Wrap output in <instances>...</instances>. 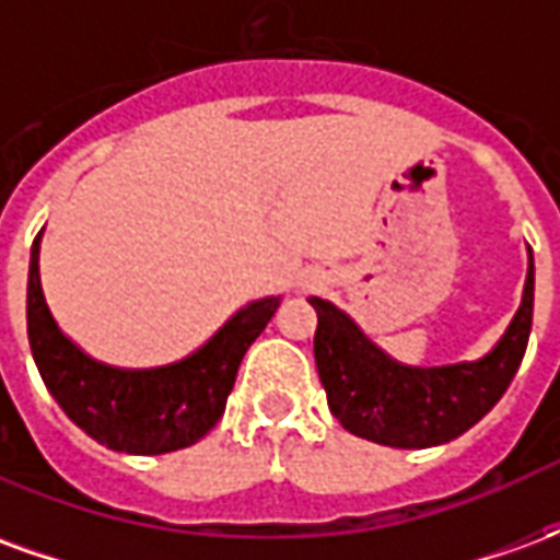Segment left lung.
Segmentation results:
<instances>
[{
  "label": "left lung",
  "instance_id": "left-lung-1",
  "mask_svg": "<svg viewBox=\"0 0 560 560\" xmlns=\"http://www.w3.org/2000/svg\"><path fill=\"white\" fill-rule=\"evenodd\" d=\"M315 363L332 417L357 438L401 450L438 446L492 411L516 377L534 317V252L522 305L492 351L474 363L405 365L377 348L339 305L312 296Z\"/></svg>",
  "mask_w": 560,
  "mask_h": 560
}]
</instances>
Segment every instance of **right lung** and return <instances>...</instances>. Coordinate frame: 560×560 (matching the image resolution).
<instances>
[{
    "instance_id": "add662e5",
    "label": "right lung",
    "mask_w": 560,
    "mask_h": 560,
    "mask_svg": "<svg viewBox=\"0 0 560 560\" xmlns=\"http://www.w3.org/2000/svg\"><path fill=\"white\" fill-rule=\"evenodd\" d=\"M42 233L32 243L26 329L44 387L68 420L116 453L161 456L200 441L224 413L245 351L276 315L281 296L243 305L185 360L159 369H119L92 360L59 329L42 291Z\"/></svg>"
}]
</instances>
